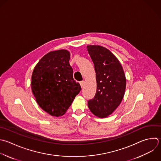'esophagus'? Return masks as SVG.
<instances>
[{
	"instance_id": "obj_1",
	"label": "esophagus",
	"mask_w": 161,
	"mask_h": 161,
	"mask_svg": "<svg viewBox=\"0 0 161 161\" xmlns=\"http://www.w3.org/2000/svg\"><path fill=\"white\" fill-rule=\"evenodd\" d=\"M84 84H85L84 81H82V82H80V86H81V87H82V88L84 87Z\"/></svg>"
}]
</instances>
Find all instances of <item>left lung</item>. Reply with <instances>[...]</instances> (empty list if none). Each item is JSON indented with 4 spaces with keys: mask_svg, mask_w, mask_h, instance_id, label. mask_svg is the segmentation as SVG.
<instances>
[{
    "mask_svg": "<svg viewBox=\"0 0 161 161\" xmlns=\"http://www.w3.org/2000/svg\"><path fill=\"white\" fill-rule=\"evenodd\" d=\"M94 63L97 82L94 99L88 107L95 116L106 118L121 103L126 89V77L118 59L107 48L99 45H87Z\"/></svg>",
    "mask_w": 161,
    "mask_h": 161,
    "instance_id": "8db88e82",
    "label": "left lung"
}]
</instances>
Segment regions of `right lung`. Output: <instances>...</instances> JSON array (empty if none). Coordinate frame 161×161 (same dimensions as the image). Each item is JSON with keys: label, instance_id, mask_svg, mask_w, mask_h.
Listing matches in <instances>:
<instances>
[{"label": "right lung", "instance_id": "1", "mask_svg": "<svg viewBox=\"0 0 161 161\" xmlns=\"http://www.w3.org/2000/svg\"><path fill=\"white\" fill-rule=\"evenodd\" d=\"M67 50L50 52L35 66L31 75V90L40 107L52 116L64 115L81 87L73 78Z\"/></svg>", "mask_w": 161, "mask_h": 161}]
</instances>
